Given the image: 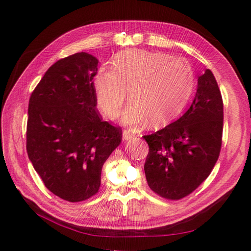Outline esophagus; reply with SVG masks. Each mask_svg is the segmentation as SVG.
Listing matches in <instances>:
<instances>
[{"instance_id": "34e87169", "label": "esophagus", "mask_w": 251, "mask_h": 251, "mask_svg": "<svg viewBox=\"0 0 251 251\" xmlns=\"http://www.w3.org/2000/svg\"><path fill=\"white\" fill-rule=\"evenodd\" d=\"M135 137V134L133 133L131 130H124L123 131V141H130V139H133Z\"/></svg>"}]
</instances>
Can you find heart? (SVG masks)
<instances>
[{"label": "heart", "mask_w": 251, "mask_h": 251, "mask_svg": "<svg viewBox=\"0 0 251 251\" xmlns=\"http://www.w3.org/2000/svg\"><path fill=\"white\" fill-rule=\"evenodd\" d=\"M194 75L188 62L161 52L131 50L118 54L114 70L100 69L95 77L100 108L115 118L127 100L131 104L123 114L127 125L166 124L179 114L189 100Z\"/></svg>", "instance_id": "heart-1"}]
</instances>
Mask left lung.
I'll return each mask as SVG.
<instances>
[{
    "mask_svg": "<svg viewBox=\"0 0 251 251\" xmlns=\"http://www.w3.org/2000/svg\"><path fill=\"white\" fill-rule=\"evenodd\" d=\"M224 105L210 70L198 76L192 105L179 120L151 135L145 166L147 184L159 196L180 199L209 176L222 147Z\"/></svg>",
    "mask_w": 251,
    "mask_h": 251,
    "instance_id": "left-lung-1",
    "label": "left lung"
}]
</instances>
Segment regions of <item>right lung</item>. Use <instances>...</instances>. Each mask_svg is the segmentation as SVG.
Returning a JSON list of instances; mask_svg holds the SVG:
<instances>
[{
	"instance_id": "add662e5",
	"label": "right lung",
	"mask_w": 251,
	"mask_h": 251,
	"mask_svg": "<svg viewBox=\"0 0 251 251\" xmlns=\"http://www.w3.org/2000/svg\"><path fill=\"white\" fill-rule=\"evenodd\" d=\"M97 64L85 52L59 59L29 99L28 158L46 188L71 202L99 192L103 165L122 142V129L96 110Z\"/></svg>"
}]
</instances>
